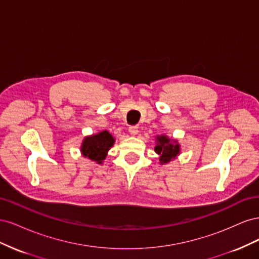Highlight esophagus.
Wrapping results in <instances>:
<instances>
[{
    "instance_id": "1",
    "label": "esophagus",
    "mask_w": 259,
    "mask_h": 259,
    "mask_svg": "<svg viewBox=\"0 0 259 259\" xmlns=\"http://www.w3.org/2000/svg\"><path fill=\"white\" fill-rule=\"evenodd\" d=\"M128 132H130L131 135L135 136V135L138 134V127L137 126H130L128 127Z\"/></svg>"
}]
</instances>
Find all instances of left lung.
Instances as JSON below:
<instances>
[{
	"label": "left lung",
	"mask_w": 259,
	"mask_h": 259,
	"mask_svg": "<svg viewBox=\"0 0 259 259\" xmlns=\"http://www.w3.org/2000/svg\"><path fill=\"white\" fill-rule=\"evenodd\" d=\"M154 151L160 155V163L165 164L177 158L180 153V146L177 140L170 139L165 135L156 136V146Z\"/></svg>",
	"instance_id": "left-lung-1"
}]
</instances>
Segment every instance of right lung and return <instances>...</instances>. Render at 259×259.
<instances>
[{"label": "right lung", "instance_id": "1", "mask_svg": "<svg viewBox=\"0 0 259 259\" xmlns=\"http://www.w3.org/2000/svg\"><path fill=\"white\" fill-rule=\"evenodd\" d=\"M114 138L108 131H103L96 135L86 136L83 139L81 152L90 160L98 164L103 163L108 151L114 145Z\"/></svg>", "mask_w": 259, "mask_h": 259}]
</instances>
